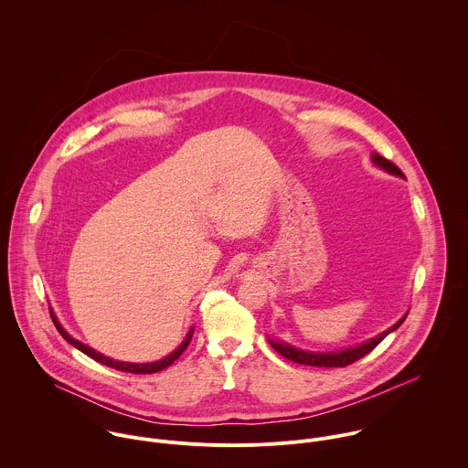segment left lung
Listing matches in <instances>:
<instances>
[{
  "instance_id": "obj_1",
  "label": "left lung",
  "mask_w": 468,
  "mask_h": 468,
  "mask_svg": "<svg viewBox=\"0 0 468 468\" xmlns=\"http://www.w3.org/2000/svg\"><path fill=\"white\" fill-rule=\"evenodd\" d=\"M371 162H373V165L384 169L386 173H389V175H393V176L405 178L403 173H401L400 169H399L393 162L386 160V158L380 156L378 153H373V154H371ZM407 314H409V312H405V315H403L401 319H399L391 328H388L386 332H382V334L377 335V336H373V338H369V340H366V342H362V344H358V346L346 347V349H338V351H323V353H319V351H306V349L295 347V346H292V344H288V342H281V340H273V338H268V342L271 344V347H273L279 355H282L284 358H288V360H292V362L304 364V366H315V367H344V366H349V364L356 362L358 358H362V356L367 355L369 351H373L388 335L393 334L397 328H400L401 323H403L405 317H407Z\"/></svg>"
}]
</instances>
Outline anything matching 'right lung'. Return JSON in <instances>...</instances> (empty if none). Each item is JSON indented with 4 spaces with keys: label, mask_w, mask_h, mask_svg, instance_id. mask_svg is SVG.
<instances>
[{
    "label": "right lung",
    "mask_w": 468,
    "mask_h": 468,
    "mask_svg": "<svg viewBox=\"0 0 468 468\" xmlns=\"http://www.w3.org/2000/svg\"><path fill=\"white\" fill-rule=\"evenodd\" d=\"M50 315H52V321H54V324H56V328H58V332L63 335V338L67 340L68 344H71L73 347H77L79 351H82L84 355H88L90 358H93V360H97L99 364H102V366H108V367H113V369H119V371H126V373H134V375H147V373H158V371H162V369H165L167 366H171L184 351H186V347L189 346V342H191V338H193V332H195V326H191V330L187 332L186 335V338H184V342L173 351V353H169L167 356H164V358H160V360H156V362H145V364H136V362H122V360H115V358H110V356H106V355H102V353H99V351H95L93 347H90V346H86V344H82L80 340H77V338H73L71 335L68 334L67 330L63 328V324L59 323V319H58V315L54 314V310L50 308Z\"/></svg>",
    "instance_id": "obj_1"
}]
</instances>
